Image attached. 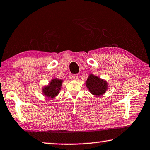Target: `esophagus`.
<instances>
[{
    "mask_svg": "<svg viewBox=\"0 0 150 150\" xmlns=\"http://www.w3.org/2000/svg\"><path fill=\"white\" fill-rule=\"evenodd\" d=\"M72 78L74 80H77L78 79V75H77V74L72 75Z\"/></svg>",
    "mask_w": 150,
    "mask_h": 150,
    "instance_id": "34e87169",
    "label": "esophagus"
}]
</instances>
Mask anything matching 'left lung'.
Masks as SVG:
<instances>
[{
	"label": "left lung",
	"mask_w": 150,
	"mask_h": 150,
	"mask_svg": "<svg viewBox=\"0 0 150 150\" xmlns=\"http://www.w3.org/2000/svg\"><path fill=\"white\" fill-rule=\"evenodd\" d=\"M86 86L89 92L95 96L104 94L108 88L107 81L90 74L86 81Z\"/></svg>",
	"instance_id": "obj_1"
}]
</instances>
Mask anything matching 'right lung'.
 <instances>
[{"instance_id":"add662e5","label":"right lung","mask_w":150,"mask_h":150,"mask_svg":"<svg viewBox=\"0 0 150 150\" xmlns=\"http://www.w3.org/2000/svg\"><path fill=\"white\" fill-rule=\"evenodd\" d=\"M63 81V80H60L57 78H52L48 85L42 87V93L43 96L46 98H50V99L55 98L60 92Z\"/></svg>"}]
</instances>
